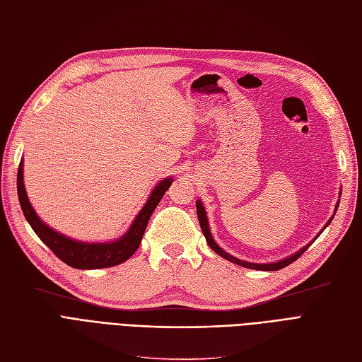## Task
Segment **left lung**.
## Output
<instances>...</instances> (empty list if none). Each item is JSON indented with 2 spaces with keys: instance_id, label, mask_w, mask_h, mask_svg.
I'll list each match as a JSON object with an SVG mask.
<instances>
[{
  "instance_id": "obj_1",
  "label": "left lung",
  "mask_w": 362,
  "mask_h": 362,
  "mask_svg": "<svg viewBox=\"0 0 362 362\" xmlns=\"http://www.w3.org/2000/svg\"><path fill=\"white\" fill-rule=\"evenodd\" d=\"M197 215H198V221H200V227H202V230H203V235L206 236V240H207V243H209V247H211L216 254H219L221 257H224V259H227L228 262H233V263H236V264H239V266L250 267V269H257V271H278V269H283V267L288 266L290 263L296 262V260L300 257V255L305 252V250L310 247V245H308V247L302 248L300 251H298L296 254L291 255V257L284 259V260H281V262H276V263H267V264L248 263V262H243V260H239V259H236V257H233V255L227 254L224 250H221V248L218 247V245L215 243V240H214V238H212V235H211V230H209L207 216H206V212H204V207H203L202 202H197ZM331 221H332V218L328 221V224L331 223ZM328 224H326V226H328Z\"/></svg>"
}]
</instances>
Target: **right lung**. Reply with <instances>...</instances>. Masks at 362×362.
Returning a JSON list of instances; mask_svg holds the SVG:
<instances>
[{
    "mask_svg": "<svg viewBox=\"0 0 362 362\" xmlns=\"http://www.w3.org/2000/svg\"><path fill=\"white\" fill-rule=\"evenodd\" d=\"M170 185L171 179H165L156 186L155 191L151 192L150 198L147 200L146 206L135 218L129 231H127L122 239L112 243H84L69 239L60 235V233L49 228L45 223H42L27 198L24 177H22V162L18 168V197L24 216L27 218L31 228L36 231V235L42 239L46 247H48L62 262L75 267V269H100V267H111L115 264H120L129 259L138 250L139 243H141L148 219L151 214H153L155 207L162 200L165 191L170 188Z\"/></svg>",
    "mask_w": 362,
    "mask_h": 362,
    "instance_id": "add662e5",
    "label": "right lung"
}]
</instances>
